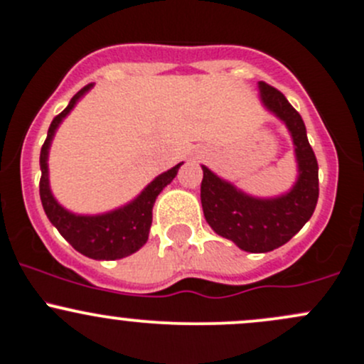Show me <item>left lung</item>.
<instances>
[{"label": "left lung", "instance_id": "1", "mask_svg": "<svg viewBox=\"0 0 364 364\" xmlns=\"http://www.w3.org/2000/svg\"><path fill=\"white\" fill-rule=\"evenodd\" d=\"M258 87L263 105L291 132L300 172L296 185L282 197L255 198L239 192L204 166L200 185L202 209L213 230L250 252L272 251L288 242L311 220L319 197V167L300 113L272 85L259 82Z\"/></svg>", "mask_w": 364, "mask_h": 364}]
</instances>
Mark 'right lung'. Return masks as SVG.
<instances>
[{
  "mask_svg": "<svg viewBox=\"0 0 364 364\" xmlns=\"http://www.w3.org/2000/svg\"><path fill=\"white\" fill-rule=\"evenodd\" d=\"M90 87L92 83L76 92L68 108L57 114L48 127L47 139H45L40 153V197L45 214L50 220V223L76 251L94 259H118L132 255L146 244L148 232L151 227L153 204H155L159 193L176 178L181 164L153 179L136 200L117 209V211L99 214V216H76V214L66 211L63 205L57 204L50 192V186H48V148H50L53 132L59 127L63 118L71 112L76 101Z\"/></svg>",
  "mask_w": 364,
  "mask_h": 364,
  "instance_id": "obj_1",
  "label": "right lung"
}]
</instances>
